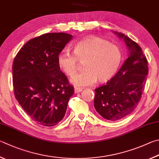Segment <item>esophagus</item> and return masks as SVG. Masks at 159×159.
<instances>
[{
    "label": "esophagus",
    "instance_id": "esophagus-1",
    "mask_svg": "<svg viewBox=\"0 0 159 159\" xmlns=\"http://www.w3.org/2000/svg\"><path fill=\"white\" fill-rule=\"evenodd\" d=\"M82 91V89L79 88H74V92L75 93H79V92H80Z\"/></svg>",
    "mask_w": 159,
    "mask_h": 159
}]
</instances>
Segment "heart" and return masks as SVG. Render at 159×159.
I'll use <instances>...</instances> for the list:
<instances>
[{"instance_id": "heart-1", "label": "heart", "mask_w": 159, "mask_h": 159, "mask_svg": "<svg viewBox=\"0 0 159 159\" xmlns=\"http://www.w3.org/2000/svg\"><path fill=\"white\" fill-rule=\"evenodd\" d=\"M122 53L117 46L97 37H90L75 45L74 53L62 51L57 56V65L69 76H74L79 62H84L85 70L72 78L76 87L83 88L96 81L106 82L116 74L122 63Z\"/></svg>"}]
</instances>
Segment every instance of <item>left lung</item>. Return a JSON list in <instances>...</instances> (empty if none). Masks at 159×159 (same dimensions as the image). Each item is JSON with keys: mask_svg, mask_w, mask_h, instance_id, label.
Returning <instances> with one entry per match:
<instances>
[{"mask_svg": "<svg viewBox=\"0 0 159 159\" xmlns=\"http://www.w3.org/2000/svg\"><path fill=\"white\" fill-rule=\"evenodd\" d=\"M115 33L125 40L129 56L115 76L106 85L94 89L95 110L109 121L122 120L134 111L148 74V60L140 46L125 34Z\"/></svg>", "mask_w": 159, "mask_h": 159, "instance_id": "obj_1", "label": "left lung"}]
</instances>
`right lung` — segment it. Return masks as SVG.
Segmentation results:
<instances>
[{
	"instance_id": "right-lung-1",
	"label": "right lung",
	"mask_w": 159,
	"mask_h": 159,
	"mask_svg": "<svg viewBox=\"0 0 159 159\" xmlns=\"http://www.w3.org/2000/svg\"><path fill=\"white\" fill-rule=\"evenodd\" d=\"M72 35L46 33L30 39L14 57V93L31 119L40 125H57L67 111L74 89L57 65V56Z\"/></svg>"
}]
</instances>
